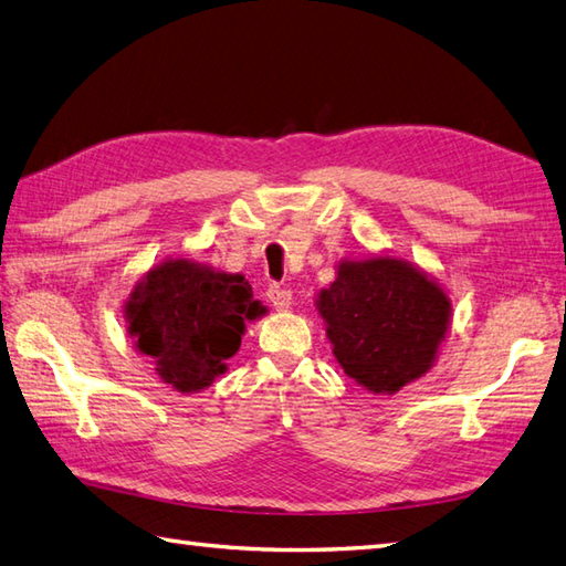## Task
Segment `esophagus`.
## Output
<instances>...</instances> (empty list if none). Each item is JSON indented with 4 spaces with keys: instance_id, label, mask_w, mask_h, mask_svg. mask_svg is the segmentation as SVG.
<instances>
[{
    "instance_id": "esophagus-1",
    "label": "esophagus",
    "mask_w": 566,
    "mask_h": 566,
    "mask_svg": "<svg viewBox=\"0 0 566 566\" xmlns=\"http://www.w3.org/2000/svg\"><path fill=\"white\" fill-rule=\"evenodd\" d=\"M268 298H270L272 306L276 311H286V308H290V304H292V292L286 290V286H282V284H270L268 286Z\"/></svg>"
}]
</instances>
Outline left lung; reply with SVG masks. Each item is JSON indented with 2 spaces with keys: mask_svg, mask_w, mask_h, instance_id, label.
<instances>
[{
  "mask_svg": "<svg viewBox=\"0 0 566 566\" xmlns=\"http://www.w3.org/2000/svg\"><path fill=\"white\" fill-rule=\"evenodd\" d=\"M333 355L369 391H399L432 367L450 321V298L413 264L343 262L318 296Z\"/></svg>",
  "mask_w": 566,
  "mask_h": 566,
  "instance_id": "left-lung-1",
  "label": "left lung"
}]
</instances>
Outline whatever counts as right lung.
Wrapping results in <instances>:
<instances>
[{
  "mask_svg": "<svg viewBox=\"0 0 566 566\" xmlns=\"http://www.w3.org/2000/svg\"><path fill=\"white\" fill-rule=\"evenodd\" d=\"M264 314L240 274L213 272L189 260H167L130 294L128 328L160 379L197 391L223 375L240 347L245 321Z\"/></svg>",
  "mask_w": 566,
  "mask_h": 566,
  "instance_id": "add662e5",
  "label": "right lung"
}]
</instances>
